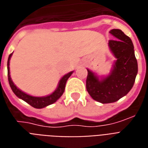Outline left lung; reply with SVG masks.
<instances>
[{"instance_id":"obj_1","label":"left lung","mask_w":148,"mask_h":148,"mask_svg":"<svg viewBox=\"0 0 148 148\" xmlns=\"http://www.w3.org/2000/svg\"><path fill=\"white\" fill-rule=\"evenodd\" d=\"M116 40L109 41V47L116 61L106 76H99L87 69L86 87L91 98L101 103H111L129 93L138 73L134 46L130 38L119 29L110 31Z\"/></svg>"}]
</instances>
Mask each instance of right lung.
<instances>
[{"label":"right lung","instance_id":"1","mask_svg":"<svg viewBox=\"0 0 148 148\" xmlns=\"http://www.w3.org/2000/svg\"><path fill=\"white\" fill-rule=\"evenodd\" d=\"M13 53H12L8 59V82H9V85H10L12 90L14 92V94L16 95L19 99H22L24 102H27L29 105H31V106H33L36 109H42L46 107L47 106L51 105L53 103H54L55 102H57L58 99L61 98V96L63 95L64 91V88H65V84L66 82L68 80V79L69 78L71 75L73 73V71L70 72V73H67L64 75L63 77L60 79V81L58 83V87L57 89L53 92L52 94L46 95V96H42V97H35L31 96L30 95L26 94L25 92H23L21 90H19V88L14 84V83L12 80L10 75V69H9V63H10V59Z\"/></svg>","mask_w":148,"mask_h":148}]
</instances>
